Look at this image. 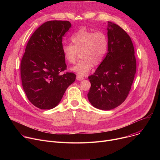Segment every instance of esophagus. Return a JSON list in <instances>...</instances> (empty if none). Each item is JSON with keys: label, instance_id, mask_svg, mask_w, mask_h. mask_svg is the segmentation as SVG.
Returning a JSON list of instances; mask_svg holds the SVG:
<instances>
[{"label": "esophagus", "instance_id": "34e87169", "mask_svg": "<svg viewBox=\"0 0 160 160\" xmlns=\"http://www.w3.org/2000/svg\"><path fill=\"white\" fill-rule=\"evenodd\" d=\"M77 80H79V81L83 80V77L82 76H80V75H77Z\"/></svg>", "mask_w": 160, "mask_h": 160}]
</instances>
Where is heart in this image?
Returning a JSON list of instances; mask_svg holds the SVG:
<instances>
[{
  "label": "heart",
  "instance_id": "heart-1",
  "mask_svg": "<svg viewBox=\"0 0 160 160\" xmlns=\"http://www.w3.org/2000/svg\"><path fill=\"white\" fill-rule=\"evenodd\" d=\"M71 40L72 44H63L62 50L66 61L70 64L76 62L80 54L82 59L72 68L73 72L80 75H87L93 65H99L102 61L108 46L104 32L82 28L72 36Z\"/></svg>",
  "mask_w": 160,
  "mask_h": 160
}]
</instances>
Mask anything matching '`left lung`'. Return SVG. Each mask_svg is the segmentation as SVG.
<instances>
[{
	"mask_svg": "<svg viewBox=\"0 0 160 160\" xmlns=\"http://www.w3.org/2000/svg\"><path fill=\"white\" fill-rule=\"evenodd\" d=\"M108 52L95 73L88 77L87 94L94 107L108 111L127 98L136 72V59L130 37L120 27L108 21Z\"/></svg>",
	"mask_w": 160,
	"mask_h": 160,
	"instance_id": "left-lung-1",
	"label": "left lung"
}]
</instances>
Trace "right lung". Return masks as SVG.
I'll return each instance as SVG.
<instances>
[{"label": "right lung", "mask_w": 160, "mask_h": 160, "mask_svg": "<svg viewBox=\"0 0 160 160\" xmlns=\"http://www.w3.org/2000/svg\"><path fill=\"white\" fill-rule=\"evenodd\" d=\"M68 21H49L30 37L21 62L22 85L28 100L41 109H51L60 102L75 79L66 69L62 50V37L71 28Z\"/></svg>", "instance_id": "obj_1"}]
</instances>
